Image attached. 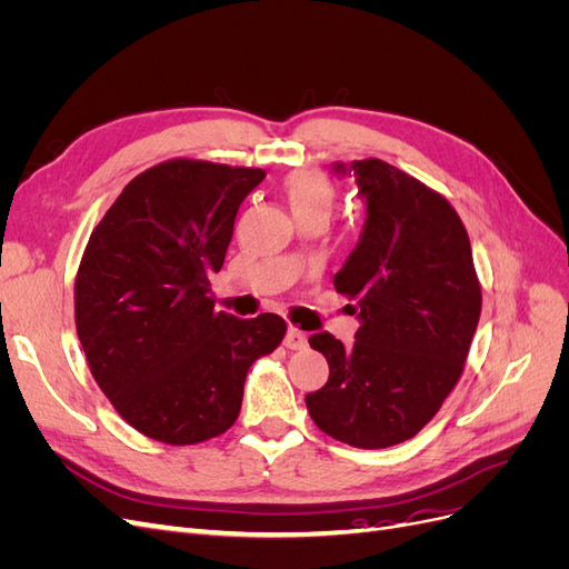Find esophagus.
Instances as JSON below:
<instances>
[{"label": "esophagus", "instance_id": "34e87169", "mask_svg": "<svg viewBox=\"0 0 569 569\" xmlns=\"http://www.w3.org/2000/svg\"><path fill=\"white\" fill-rule=\"evenodd\" d=\"M306 343H308L306 335L301 330H297V327H289L287 335H284V347L291 349V351H297V349H303Z\"/></svg>", "mask_w": 569, "mask_h": 569}]
</instances>
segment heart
<instances>
[{
	"label": "heart",
	"instance_id": "heart-1",
	"mask_svg": "<svg viewBox=\"0 0 569 569\" xmlns=\"http://www.w3.org/2000/svg\"><path fill=\"white\" fill-rule=\"evenodd\" d=\"M284 197L289 209L295 213L308 211V209H327L330 211L332 199H335V187L327 180L320 170L303 168L284 178L282 182Z\"/></svg>",
	"mask_w": 569,
	"mask_h": 569
}]
</instances>
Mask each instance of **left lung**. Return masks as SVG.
I'll use <instances>...</instances> for the list:
<instances>
[{
  "label": "left lung",
  "instance_id": "left-lung-1",
  "mask_svg": "<svg viewBox=\"0 0 569 569\" xmlns=\"http://www.w3.org/2000/svg\"><path fill=\"white\" fill-rule=\"evenodd\" d=\"M366 199L356 249L335 274L360 327L353 347L330 332L308 343L330 380L306 406L325 435L356 449L416 437L456 387L481 313L470 237L435 189L380 159L335 163Z\"/></svg>",
  "mask_w": 569,
  "mask_h": 569
}]
</instances>
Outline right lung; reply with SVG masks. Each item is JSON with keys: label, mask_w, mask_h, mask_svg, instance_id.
Wrapping results in <instances>:
<instances>
[{"label": "right lung", "mask_w": 569, "mask_h": 569, "mask_svg": "<svg viewBox=\"0 0 569 569\" xmlns=\"http://www.w3.org/2000/svg\"><path fill=\"white\" fill-rule=\"evenodd\" d=\"M261 168L176 159L126 184L92 230L76 327L99 389L149 439L189 446L234 425L247 370L280 347V316L216 311L239 203Z\"/></svg>", "instance_id": "1"}]
</instances>
